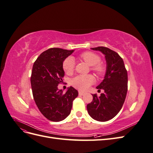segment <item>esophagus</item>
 I'll return each instance as SVG.
<instances>
[{
	"label": "esophagus",
	"mask_w": 153,
	"mask_h": 153,
	"mask_svg": "<svg viewBox=\"0 0 153 153\" xmlns=\"http://www.w3.org/2000/svg\"><path fill=\"white\" fill-rule=\"evenodd\" d=\"M78 94H79V95H80V96H84V95L85 94L84 92H81V91H79V92H78Z\"/></svg>",
	"instance_id": "34e87169"
}]
</instances>
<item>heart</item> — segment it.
<instances>
[{
  "label": "heart",
  "instance_id": "b5f03b06",
  "mask_svg": "<svg viewBox=\"0 0 153 153\" xmlns=\"http://www.w3.org/2000/svg\"><path fill=\"white\" fill-rule=\"evenodd\" d=\"M80 57L84 60L89 65L91 66V69L97 75L102 76L105 72V67L102 63L100 62V57L98 54L92 52H85L80 55ZM75 65V60L72 57H68L63 61L62 69L66 74L70 75L74 70ZM94 82V78L91 75H80L74 77L71 80V84L76 89L85 91Z\"/></svg>",
  "mask_w": 153,
  "mask_h": 153
}]
</instances>
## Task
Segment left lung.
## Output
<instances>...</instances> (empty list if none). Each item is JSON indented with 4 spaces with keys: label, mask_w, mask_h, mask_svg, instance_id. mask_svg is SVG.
<instances>
[{
    "label": "left lung",
    "mask_w": 153,
    "mask_h": 153,
    "mask_svg": "<svg viewBox=\"0 0 153 153\" xmlns=\"http://www.w3.org/2000/svg\"><path fill=\"white\" fill-rule=\"evenodd\" d=\"M105 55L106 70L103 80L96 87L104 90L100 96L92 94L93 100L87 105L90 116L96 121L105 122L112 119L121 110L128 91V73L123 59L108 48H92Z\"/></svg>",
    "instance_id": "left-lung-1"
}]
</instances>
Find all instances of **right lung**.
I'll list each match as a JSON object with an SVG mask.
<instances>
[{
  "instance_id": "add662e5",
  "label": "right lung",
  "mask_w": 153,
  "mask_h": 153,
  "mask_svg": "<svg viewBox=\"0 0 153 153\" xmlns=\"http://www.w3.org/2000/svg\"><path fill=\"white\" fill-rule=\"evenodd\" d=\"M73 52L50 48L40 54L32 67L30 84L34 100L41 114L51 121L66 119L71 112L73 100L78 95L73 87H69L65 94L57 88L64 76L63 61Z\"/></svg>"
}]
</instances>
